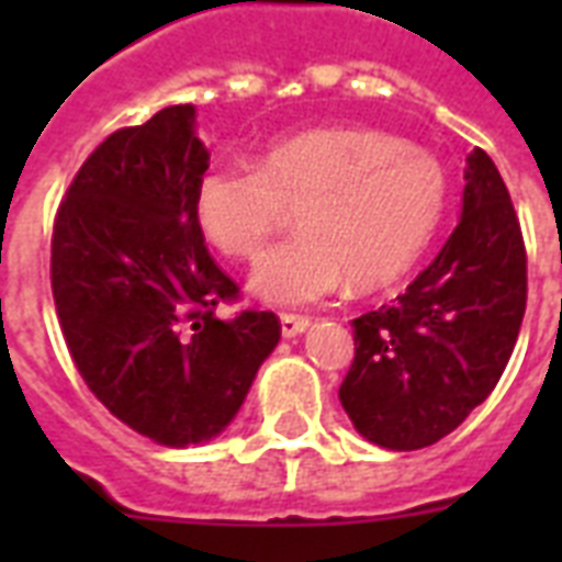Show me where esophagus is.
<instances>
[{
  "label": "esophagus",
  "instance_id": "esophagus-1",
  "mask_svg": "<svg viewBox=\"0 0 562 562\" xmlns=\"http://www.w3.org/2000/svg\"><path fill=\"white\" fill-rule=\"evenodd\" d=\"M280 326H282V335H285V338H294V335H300V333H303V329H306L308 317L289 315V312H282V315H280Z\"/></svg>",
  "mask_w": 562,
  "mask_h": 562
}]
</instances>
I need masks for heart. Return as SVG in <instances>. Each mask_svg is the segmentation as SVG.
I'll list each match as a JSON object with an SVG mask.
<instances>
[{
    "label": "heart",
    "instance_id": "b5f03b06",
    "mask_svg": "<svg viewBox=\"0 0 562 562\" xmlns=\"http://www.w3.org/2000/svg\"><path fill=\"white\" fill-rule=\"evenodd\" d=\"M449 180L435 154L364 127L306 131L273 145L262 162L203 171L192 194L198 229L215 250L256 262L300 206V233L254 273L268 303L306 306L352 282L375 291L402 280L431 245Z\"/></svg>",
    "mask_w": 562,
    "mask_h": 562
}]
</instances>
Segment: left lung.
Listing matches in <instances>:
<instances>
[{
    "label": "left lung",
    "instance_id": "8db88e82",
    "mask_svg": "<svg viewBox=\"0 0 562 562\" xmlns=\"http://www.w3.org/2000/svg\"><path fill=\"white\" fill-rule=\"evenodd\" d=\"M463 212L437 259L387 306L352 321L341 382L352 426L384 449H423L461 426L507 368L528 303V254L496 162L467 160Z\"/></svg>",
    "mask_w": 562,
    "mask_h": 562
}]
</instances>
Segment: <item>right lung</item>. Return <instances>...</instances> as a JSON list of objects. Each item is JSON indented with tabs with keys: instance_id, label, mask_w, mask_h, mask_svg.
I'll use <instances>...</instances> for the list:
<instances>
[{
	"instance_id": "obj_1",
	"label": "right lung",
	"mask_w": 562,
	"mask_h": 562,
	"mask_svg": "<svg viewBox=\"0 0 562 562\" xmlns=\"http://www.w3.org/2000/svg\"><path fill=\"white\" fill-rule=\"evenodd\" d=\"M210 169L194 108L119 127L83 160L52 229L66 350L95 400L162 446L203 443L241 408L280 341V317L241 308L192 212Z\"/></svg>"
}]
</instances>
